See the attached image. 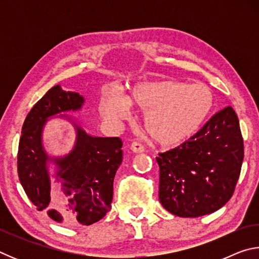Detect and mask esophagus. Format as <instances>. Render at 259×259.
Instances as JSON below:
<instances>
[{
  "label": "esophagus",
  "instance_id": "34e87169",
  "mask_svg": "<svg viewBox=\"0 0 259 259\" xmlns=\"http://www.w3.org/2000/svg\"><path fill=\"white\" fill-rule=\"evenodd\" d=\"M130 150L133 151L134 153H143L144 152V146L142 145V144H139L137 142H134L130 145Z\"/></svg>",
  "mask_w": 259,
  "mask_h": 259
}]
</instances>
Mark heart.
Masks as SVG:
<instances>
[{
	"instance_id": "heart-1",
	"label": "heart",
	"mask_w": 259,
	"mask_h": 259,
	"mask_svg": "<svg viewBox=\"0 0 259 259\" xmlns=\"http://www.w3.org/2000/svg\"><path fill=\"white\" fill-rule=\"evenodd\" d=\"M129 106L144 113L148 136L162 146L182 145L199 133L214 108V96L204 84L175 80L136 83L125 97L108 90L100 99L105 119H128Z\"/></svg>"
}]
</instances>
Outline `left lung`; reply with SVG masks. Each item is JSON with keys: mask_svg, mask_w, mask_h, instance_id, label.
<instances>
[{"mask_svg": "<svg viewBox=\"0 0 259 259\" xmlns=\"http://www.w3.org/2000/svg\"><path fill=\"white\" fill-rule=\"evenodd\" d=\"M243 161L239 119L231 106L210 119L194 137L160 153L159 199L178 217H200L231 199Z\"/></svg>", "mask_w": 259, "mask_h": 259, "instance_id": "8db88e82", "label": "left lung"}]
</instances>
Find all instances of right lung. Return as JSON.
I'll return each mask as SVG.
<instances>
[{
  "instance_id": "right-lung-1",
  "label": "right lung",
  "mask_w": 259,
  "mask_h": 259,
  "mask_svg": "<svg viewBox=\"0 0 259 259\" xmlns=\"http://www.w3.org/2000/svg\"><path fill=\"white\" fill-rule=\"evenodd\" d=\"M84 103L78 93L60 84L51 88L26 116L18 147V176L28 199L38 211L68 226H88L105 217L122 162L119 137L88 134L67 114L81 111ZM51 118L67 120L76 130V142L66 155H50L42 145V131Z\"/></svg>"
}]
</instances>
